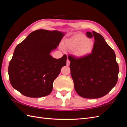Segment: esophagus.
I'll return each instance as SVG.
<instances>
[{
    "mask_svg": "<svg viewBox=\"0 0 127 127\" xmlns=\"http://www.w3.org/2000/svg\"><path fill=\"white\" fill-rule=\"evenodd\" d=\"M70 64V61L68 59L67 60V66H69Z\"/></svg>",
    "mask_w": 127,
    "mask_h": 127,
    "instance_id": "1",
    "label": "esophagus"
}]
</instances>
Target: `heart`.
I'll return each mask as SVG.
<instances>
[{
	"label": "heart",
	"mask_w": 127,
	"mask_h": 127,
	"mask_svg": "<svg viewBox=\"0 0 127 127\" xmlns=\"http://www.w3.org/2000/svg\"><path fill=\"white\" fill-rule=\"evenodd\" d=\"M65 48L73 50L74 55L78 57L85 56L92 51L94 47L93 40L85 35L78 34L65 41Z\"/></svg>",
	"instance_id": "obj_1"
}]
</instances>
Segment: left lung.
Returning a JSON list of instances; mask_svg holds the SVG:
<instances>
[{
    "label": "left lung",
    "instance_id": "left-lung-1",
    "mask_svg": "<svg viewBox=\"0 0 127 127\" xmlns=\"http://www.w3.org/2000/svg\"><path fill=\"white\" fill-rule=\"evenodd\" d=\"M86 35L94 38L92 52L80 58L68 57L77 93L84 98H97L106 95L116 85L119 66L114 51L101 34L87 32Z\"/></svg>",
    "mask_w": 127,
    "mask_h": 127
}]
</instances>
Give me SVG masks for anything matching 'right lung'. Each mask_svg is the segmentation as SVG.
Wrapping results in <instances>:
<instances>
[{"mask_svg": "<svg viewBox=\"0 0 127 127\" xmlns=\"http://www.w3.org/2000/svg\"><path fill=\"white\" fill-rule=\"evenodd\" d=\"M64 35L58 31L38 30L16 46L8 67L14 88L30 97L50 94L53 82L66 65L67 56L57 59L50 53L59 45Z\"/></svg>", "mask_w": 127, "mask_h": 127, "instance_id": "right-lung-1", "label": "right lung"}]
</instances>
